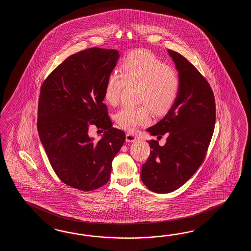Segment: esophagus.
<instances>
[{
	"instance_id": "esophagus-1",
	"label": "esophagus",
	"mask_w": 251,
	"mask_h": 251,
	"mask_svg": "<svg viewBox=\"0 0 251 251\" xmlns=\"http://www.w3.org/2000/svg\"><path fill=\"white\" fill-rule=\"evenodd\" d=\"M126 140L128 143H133L138 140V137L136 135H134L133 133H127L126 135Z\"/></svg>"
}]
</instances>
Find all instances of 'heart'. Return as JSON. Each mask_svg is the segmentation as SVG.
Here are the masks:
<instances>
[{"label": "heart", "mask_w": 251, "mask_h": 251, "mask_svg": "<svg viewBox=\"0 0 251 251\" xmlns=\"http://www.w3.org/2000/svg\"><path fill=\"white\" fill-rule=\"evenodd\" d=\"M126 82L139 84V101L147 103L157 114L165 112L173 105L180 87L176 72L145 50L128 53L120 66V74L113 72L108 75L104 88L107 102L114 105L118 101ZM114 118L120 127L134 131L139 126L150 123L151 116L145 105L124 106L116 112Z\"/></svg>", "instance_id": "heart-1"}]
</instances>
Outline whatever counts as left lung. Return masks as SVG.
Returning a JSON list of instances; mask_svg holds the SVG:
<instances>
[{
    "mask_svg": "<svg viewBox=\"0 0 251 251\" xmlns=\"http://www.w3.org/2000/svg\"><path fill=\"white\" fill-rule=\"evenodd\" d=\"M178 72L180 87L165 117L147 132L158 140L148 143L151 154L141 178L152 192L167 194L182 187L202 164L213 136L215 101L213 91L198 69L180 53L168 50Z\"/></svg>",
    "mask_w": 251,
    "mask_h": 251,
    "instance_id": "8db88e82",
    "label": "left lung"
}]
</instances>
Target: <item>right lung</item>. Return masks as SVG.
<instances>
[{"instance_id":"right-lung-1","label":"right lung","mask_w":251,"mask_h":251,"mask_svg":"<svg viewBox=\"0 0 251 251\" xmlns=\"http://www.w3.org/2000/svg\"><path fill=\"white\" fill-rule=\"evenodd\" d=\"M118 58L115 49H86L65 59L41 86L39 138L59 178L82 191L109 180L113 159L126 140L103 103L106 80ZM91 124L104 130L99 142L88 136Z\"/></svg>"}]
</instances>
